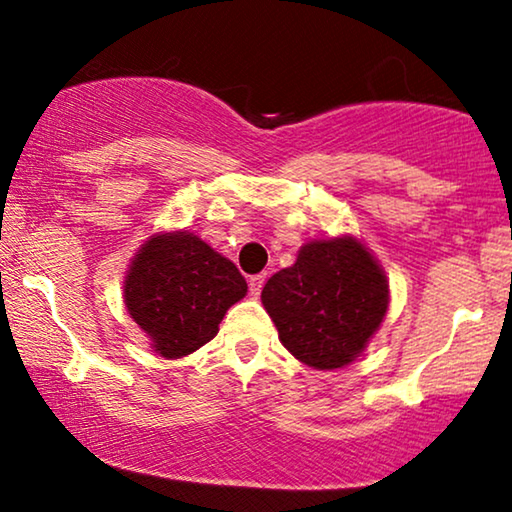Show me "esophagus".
Instances as JSON below:
<instances>
[{
    "mask_svg": "<svg viewBox=\"0 0 512 512\" xmlns=\"http://www.w3.org/2000/svg\"><path fill=\"white\" fill-rule=\"evenodd\" d=\"M263 284H265V275H254V277H249V291H251V296H254V298L261 296Z\"/></svg>",
    "mask_w": 512,
    "mask_h": 512,
    "instance_id": "esophagus-1",
    "label": "esophagus"
}]
</instances>
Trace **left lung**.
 <instances>
[{
  "instance_id": "obj_1",
  "label": "left lung",
  "mask_w": 512,
  "mask_h": 512,
  "mask_svg": "<svg viewBox=\"0 0 512 512\" xmlns=\"http://www.w3.org/2000/svg\"><path fill=\"white\" fill-rule=\"evenodd\" d=\"M261 300L298 361L335 370L352 363L380 328L389 284L375 256L342 235L303 244L296 263L268 279Z\"/></svg>"
}]
</instances>
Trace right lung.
I'll list each match as a JSON object with an SVG mask.
<instances>
[{"mask_svg":"<svg viewBox=\"0 0 512 512\" xmlns=\"http://www.w3.org/2000/svg\"><path fill=\"white\" fill-rule=\"evenodd\" d=\"M123 284L130 317L165 359H181L212 340L226 312L247 296L235 263L188 230L151 235Z\"/></svg>","mask_w":512,"mask_h":512,"instance_id":"add662e5","label":"right lung"}]
</instances>
